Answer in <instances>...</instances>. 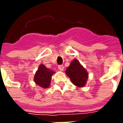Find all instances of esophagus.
<instances>
[{"instance_id": "34e87169", "label": "esophagus", "mask_w": 123, "mask_h": 123, "mask_svg": "<svg viewBox=\"0 0 123 123\" xmlns=\"http://www.w3.org/2000/svg\"><path fill=\"white\" fill-rule=\"evenodd\" d=\"M58 68L60 71H63L64 70V66L62 65H59L58 66Z\"/></svg>"}]
</instances>
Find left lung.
I'll return each instance as SVG.
<instances>
[{
	"label": "left lung",
	"mask_w": 123,
	"mask_h": 123,
	"mask_svg": "<svg viewBox=\"0 0 123 123\" xmlns=\"http://www.w3.org/2000/svg\"><path fill=\"white\" fill-rule=\"evenodd\" d=\"M66 74L69 77L75 86L83 87L86 86L88 79V73L80 64V62L75 59L66 70Z\"/></svg>",
	"instance_id": "obj_1"
}]
</instances>
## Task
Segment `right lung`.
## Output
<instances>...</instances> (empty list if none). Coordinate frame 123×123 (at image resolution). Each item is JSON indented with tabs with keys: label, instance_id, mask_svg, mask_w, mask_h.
<instances>
[{
	"label": "right lung",
	"instance_id": "obj_1",
	"mask_svg": "<svg viewBox=\"0 0 123 123\" xmlns=\"http://www.w3.org/2000/svg\"><path fill=\"white\" fill-rule=\"evenodd\" d=\"M55 71L48 69L43 64H40L39 68L36 72L34 80L35 83L41 87L46 89L49 87L52 75Z\"/></svg>",
	"mask_w": 123,
	"mask_h": 123
}]
</instances>
